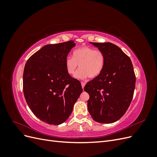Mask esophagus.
<instances>
[{"label":"esophagus","instance_id":"obj_1","mask_svg":"<svg viewBox=\"0 0 157 157\" xmlns=\"http://www.w3.org/2000/svg\"><path fill=\"white\" fill-rule=\"evenodd\" d=\"M85 84H86V83L84 82H81V85H82V89L84 88V86H85Z\"/></svg>","mask_w":157,"mask_h":157}]
</instances>
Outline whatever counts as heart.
<instances>
[{
    "label": "heart",
    "mask_w": 157,
    "mask_h": 157,
    "mask_svg": "<svg viewBox=\"0 0 157 157\" xmlns=\"http://www.w3.org/2000/svg\"><path fill=\"white\" fill-rule=\"evenodd\" d=\"M105 59V55L101 50L85 46L75 50L73 57L68 56L65 59V69L69 75H73L79 65L80 69L75 75L76 78H95L102 71Z\"/></svg>",
    "instance_id": "heart-1"
}]
</instances>
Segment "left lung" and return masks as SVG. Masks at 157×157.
I'll use <instances>...</instances> for the list:
<instances>
[{
	"instance_id": "obj_1",
	"label": "left lung",
	"mask_w": 157,
	"mask_h": 157,
	"mask_svg": "<svg viewBox=\"0 0 157 157\" xmlns=\"http://www.w3.org/2000/svg\"><path fill=\"white\" fill-rule=\"evenodd\" d=\"M105 55L104 67L87 82L88 110L99 123L115 122L124 115L134 96L136 76L132 63L119 47L111 42H90Z\"/></svg>"
}]
</instances>
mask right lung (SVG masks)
<instances>
[{
  "mask_svg": "<svg viewBox=\"0 0 157 157\" xmlns=\"http://www.w3.org/2000/svg\"><path fill=\"white\" fill-rule=\"evenodd\" d=\"M73 40L47 44L32 55L23 71V94L28 106L40 120L59 125L67 121L82 92L79 80L67 73L65 61Z\"/></svg>",
  "mask_w": 157,
  "mask_h": 157,
  "instance_id": "right-lung-1",
  "label": "right lung"
}]
</instances>
